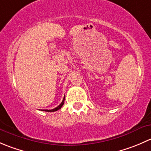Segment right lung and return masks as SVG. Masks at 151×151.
Instances as JSON below:
<instances>
[{
  "instance_id": "right-lung-1",
  "label": "right lung",
  "mask_w": 151,
  "mask_h": 151,
  "mask_svg": "<svg viewBox=\"0 0 151 151\" xmlns=\"http://www.w3.org/2000/svg\"><path fill=\"white\" fill-rule=\"evenodd\" d=\"M64 100H65V96H64V98H63V101H62V102L60 103V104L58 105V106L56 108H54V109H41V110L45 111V112H55V111L58 110V109H60V108L62 107V106H63V104H64Z\"/></svg>"
}]
</instances>
